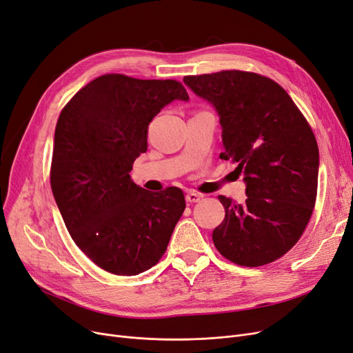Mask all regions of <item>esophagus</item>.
Returning a JSON list of instances; mask_svg holds the SVG:
<instances>
[{
  "mask_svg": "<svg viewBox=\"0 0 353 353\" xmlns=\"http://www.w3.org/2000/svg\"><path fill=\"white\" fill-rule=\"evenodd\" d=\"M201 199H202V194L194 193V192H189V193L186 194V201H188L189 203H197V202H201Z\"/></svg>",
  "mask_w": 353,
  "mask_h": 353,
  "instance_id": "esophagus-1",
  "label": "esophagus"
}]
</instances>
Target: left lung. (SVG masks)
I'll return each mask as SVG.
<instances>
[{
    "instance_id": "left-lung-1",
    "label": "left lung",
    "mask_w": 353,
    "mask_h": 353,
    "mask_svg": "<svg viewBox=\"0 0 353 353\" xmlns=\"http://www.w3.org/2000/svg\"><path fill=\"white\" fill-rule=\"evenodd\" d=\"M183 82L219 115L221 159L238 163L247 201L219 196L225 219L212 239L229 261L259 267L294 247L317 194L319 147L287 92L265 76L222 70Z\"/></svg>"
}]
</instances>
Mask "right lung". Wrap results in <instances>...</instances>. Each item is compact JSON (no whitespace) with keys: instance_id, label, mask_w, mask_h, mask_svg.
I'll list each match as a JSON object with an SVG mask.
<instances>
[{"instance_id":"obj_1","label":"right lung","mask_w":353,"mask_h":353,"mask_svg":"<svg viewBox=\"0 0 353 353\" xmlns=\"http://www.w3.org/2000/svg\"><path fill=\"white\" fill-rule=\"evenodd\" d=\"M189 101L177 81L103 74L57 119L50 183L74 243L102 270L137 275L159 263L186 208L177 188L148 192L130 172L165 105Z\"/></svg>"}]
</instances>
